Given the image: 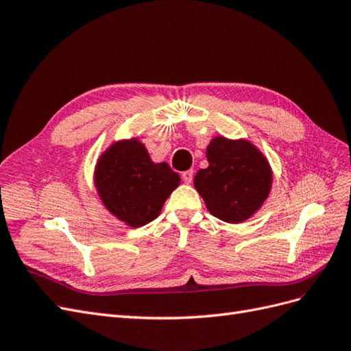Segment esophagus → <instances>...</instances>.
I'll list each match as a JSON object with an SVG mask.
<instances>
[{
	"label": "esophagus",
	"mask_w": 351,
	"mask_h": 351,
	"mask_svg": "<svg viewBox=\"0 0 351 351\" xmlns=\"http://www.w3.org/2000/svg\"><path fill=\"white\" fill-rule=\"evenodd\" d=\"M192 178H194V171H186V172L182 173V179H184L185 184H191Z\"/></svg>",
	"instance_id": "obj_1"
}]
</instances>
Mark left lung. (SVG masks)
I'll return each instance as SVG.
<instances>
[{
	"label": "left lung",
	"mask_w": 351,
	"mask_h": 351,
	"mask_svg": "<svg viewBox=\"0 0 351 351\" xmlns=\"http://www.w3.org/2000/svg\"><path fill=\"white\" fill-rule=\"evenodd\" d=\"M207 160L208 167L194 178L207 210L226 223L251 219L273 185V171L263 152L247 140L217 135L207 145Z\"/></svg>",
	"instance_id": "left-lung-1"
}]
</instances>
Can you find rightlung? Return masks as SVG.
I'll return each mask as SVG.
<instances>
[{
	"label": "right lung",
	"instance_id": "obj_1",
	"mask_svg": "<svg viewBox=\"0 0 351 351\" xmlns=\"http://www.w3.org/2000/svg\"><path fill=\"white\" fill-rule=\"evenodd\" d=\"M179 184V175L165 162L154 163L138 138L112 143L95 167L100 201L130 228H140L159 216Z\"/></svg>",
	"mask_w": 351,
	"mask_h": 351
}]
</instances>
